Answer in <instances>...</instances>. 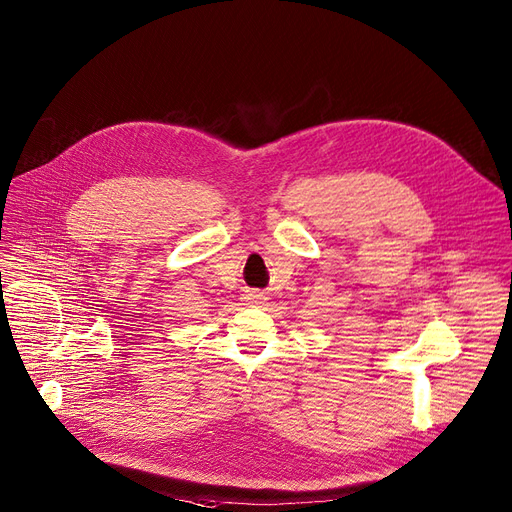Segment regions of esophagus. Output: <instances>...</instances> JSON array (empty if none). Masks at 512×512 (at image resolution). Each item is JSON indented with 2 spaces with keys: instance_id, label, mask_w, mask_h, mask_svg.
Wrapping results in <instances>:
<instances>
[{
  "instance_id": "esophagus-1",
  "label": "esophagus",
  "mask_w": 512,
  "mask_h": 512,
  "mask_svg": "<svg viewBox=\"0 0 512 512\" xmlns=\"http://www.w3.org/2000/svg\"><path fill=\"white\" fill-rule=\"evenodd\" d=\"M242 301L247 305H259L265 301V294L259 290H247V294H242Z\"/></svg>"
}]
</instances>
